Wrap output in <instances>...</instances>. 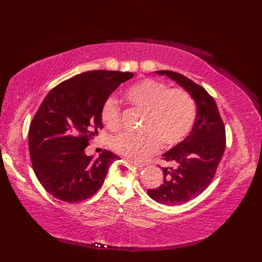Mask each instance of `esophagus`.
I'll return each mask as SVG.
<instances>
[{
  "instance_id": "esophagus-1",
  "label": "esophagus",
  "mask_w": 262,
  "mask_h": 262,
  "mask_svg": "<svg viewBox=\"0 0 262 262\" xmlns=\"http://www.w3.org/2000/svg\"><path fill=\"white\" fill-rule=\"evenodd\" d=\"M127 161L128 162H130V163H133L135 167H137L138 169H142V168H144L145 167V163H141V162H139V161H136V160H132V159H127Z\"/></svg>"
}]
</instances>
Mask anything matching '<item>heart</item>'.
I'll return each instance as SVG.
<instances>
[{
    "label": "heart",
    "mask_w": 262,
    "mask_h": 262,
    "mask_svg": "<svg viewBox=\"0 0 262 262\" xmlns=\"http://www.w3.org/2000/svg\"><path fill=\"white\" fill-rule=\"evenodd\" d=\"M125 98L146 117L142 123L144 133L121 134L112 140V148L119 155L144 160L156 153L162 142L168 147L183 142L194 125L195 102L183 89H170L160 80L146 78L127 88ZM101 120L110 130L121 127V110L112 96L102 105Z\"/></svg>",
    "instance_id": "obj_1"
}]
</instances>
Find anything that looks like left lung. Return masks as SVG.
<instances>
[{"mask_svg": "<svg viewBox=\"0 0 262 262\" xmlns=\"http://www.w3.org/2000/svg\"><path fill=\"white\" fill-rule=\"evenodd\" d=\"M167 75L183 87L195 101L196 118L187 138L162 155L171 167L161 168L163 184L148 189L157 203L175 206L199 196L213 180L225 150V127L212 96L183 74L169 70L155 71Z\"/></svg>", "mask_w": 262, "mask_h": 262, "instance_id": "8db88e82", "label": "left lung"}]
</instances>
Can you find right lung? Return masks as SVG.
<instances>
[{
    "label": "right lung",
    "mask_w": 262,
    "mask_h": 262,
    "mask_svg": "<svg viewBox=\"0 0 262 262\" xmlns=\"http://www.w3.org/2000/svg\"><path fill=\"white\" fill-rule=\"evenodd\" d=\"M132 72L94 70L77 74L52 89L41 103L29 132V149L39 183L55 199L77 203L103 185L119 157L104 149L99 157L85 148L103 128L101 108Z\"/></svg>",
    "instance_id": "obj_1"
}]
</instances>
